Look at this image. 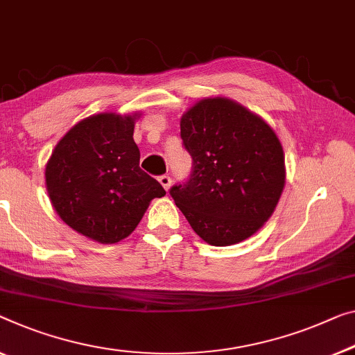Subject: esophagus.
Masks as SVG:
<instances>
[{
	"label": "esophagus",
	"mask_w": 355,
	"mask_h": 355,
	"mask_svg": "<svg viewBox=\"0 0 355 355\" xmlns=\"http://www.w3.org/2000/svg\"><path fill=\"white\" fill-rule=\"evenodd\" d=\"M159 183L162 184V188L166 189V191H168V188H171V184H172V178L168 177V175H161L159 177Z\"/></svg>",
	"instance_id": "obj_1"
}]
</instances>
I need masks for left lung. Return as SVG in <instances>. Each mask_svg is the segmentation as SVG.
Segmentation results:
<instances>
[{
    "mask_svg": "<svg viewBox=\"0 0 355 355\" xmlns=\"http://www.w3.org/2000/svg\"><path fill=\"white\" fill-rule=\"evenodd\" d=\"M180 130L193 168L171 196L196 234L216 247L255 234L284 191V150L276 132L226 97L199 100L182 116Z\"/></svg>",
    "mask_w": 355,
    "mask_h": 355,
    "instance_id": "1",
    "label": "left lung"
}]
</instances>
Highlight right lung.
Returning <instances> with one entry per match:
<instances>
[{"instance_id":"right-lung-1","label":"right lung","mask_w":355,"mask_h":355,"mask_svg":"<svg viewBox=\"0 0 355 355\" xmlns=\"http://www.w3.org/2000/svg\"><path fill=\"white\" fill-rule=\"evenodd\" d=\"M139 114L100 113L63 135L46 164V188L57 215L100 244L123 241L166 191L140 168L134 141Z\"/></svg>"}]
</instances>
